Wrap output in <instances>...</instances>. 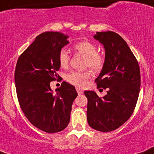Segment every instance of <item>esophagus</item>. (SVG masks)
Here are the masks:
<instances>
[{
  "mask_svg": "<svg viewBox=\"0 0 154 154\" xmlns=\"http://www.w3.org/2000/svg\"><path fill=\"white\" fill-rule=\"evenodd\" d=\"M77 93H78V94H82L83 93H84V91L81 89H80V88H77Z\"/></svg>",
  "mask_w": 154,
  "mask_h": 154,
  "instance_id": "esophagus-1",
  "label": "esophagus"
}]
</instances>
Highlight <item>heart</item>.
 Segmentation results:
<instances>
[{
    "label": "heart",
    "mask_w": 154,
    "mask_h": 154,
    "mask_svg": "<svg viewBox=\"0 0 154 154\" xmlns=\"http://www.w3.org/2000/svg\"><path fill=\"white\" fill-rule=\"evenodd\" d=\"M74 49L86 57L85 67H89L94 72H99L103 69L105 63V57L102 54L97 52V48L94 43L87 41H80L74 44ZM58 60L61 67L67 68L68 67L70 57L68 52L65 49H62L60 51ZM91 76V73L90 70L72 71L67 75V80L76 87H83L86 86L87 80Z\"/></svg>",
    "instance_id": "heart-1"
}]
</instances>
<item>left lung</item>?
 Masks as SVG:
<instances>
[{"instance_id":"obj_1","label":"left lung","mask_w":154,"mask_h":154,"mask_svg":"<svg viewBox=\"0 0 154 154\" xmlns=\"http://www.w3.org/2000/svg\"><path fill=\"white\" fill-rule=\"evenodd\" d=\"M94 37L105 49L104 66L95 82L97 88L107 89V94L100 98L94 91H84L87 122L96 131L110 132L132 115L140 94V71L135 56L119 34L97 32Z\"/></svg>"}]
</instances>
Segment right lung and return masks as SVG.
I'll return each instance as SVG.
<instances>
[{"label":"right lung","mask_w":154,"mask_h":154,"mask_svg":"<svg viewBox=\"0 0 154 154\" xmlns=\"http://www.w3.org/2000/svg\"><path fill=\"white\" fill-rule=\"evenodd\" d=\"M68 36L48 31L36 37L17 62L14 73L17 96L29 121L44 132L53 134L68 125L75 87L63 81L54 94L50 83L59 75V53L69 43Z\"/></svg>","instance_id":"1"}]
</instances>
